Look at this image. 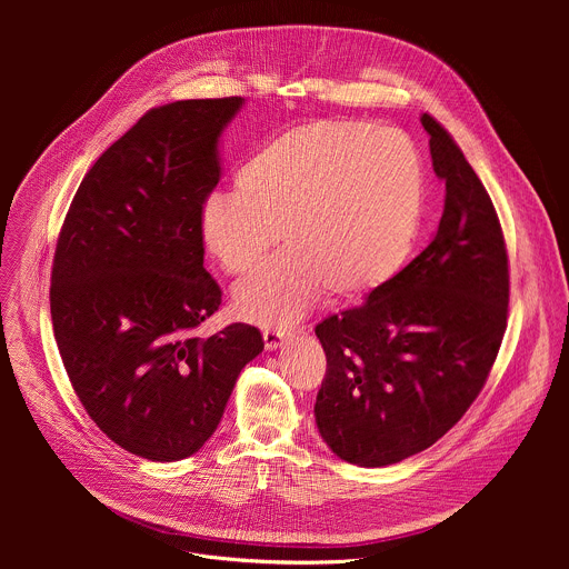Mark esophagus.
<instances>
[{"label":"esophagus","instance_id":"obj_1","mask_svg":"<svg viewBox=\"0 0 569 569\" xmlns=\"http://www.w3.org/2000/svg\"><path fill=\"white\" fill-rule=\"evenodd\" d=\"M288 333L286 331H277V329H268L263 331V342L268 351H277L279 347H283V342H288Z\"/></svg>","mask_w":569,"mask_h":569}]
</instances>
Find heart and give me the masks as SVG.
Masks as SVG:
<instances>
[{
  "mask_svg": "<svg viewBox=\"0 0 569 569\" xmlns=\"http://www.w3.org/2000/svg\"><path fill=\"white\" fill-rule=\"evenodd\" d=\"M238 193L200 209L209 254L229 272H252L279 240L288 248L233 292L242 319L292 323L323 290L360 295L408 257L423 209V167L389 128L317 121L261 146L236 176Z\"/></svg>",
  "mask_w": 569,
  "mask_h": 569,
  "instance_id": "1",
  "label": "heart"
}]
</instances>
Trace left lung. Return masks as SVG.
<instances>
[{
	"mask_svg": "<svg viewBox=\"0 0 569 569\" xmlns=\"http://www.w3.org/2000/svg\"><path fill=\"white\" fill-rule=\"evenodd\" d=\"M446 204L430 246L362 306L317 323L327 376L315 400L321 439L378 468L439 441L498 358L509 259L496 207L448 130L421 117Z\"/></svg>",
	"mask_w": 569,
	"mask_h": 569,
	"instance_id": "8db88e82",
	"label": "left lung"
}]
</instances>
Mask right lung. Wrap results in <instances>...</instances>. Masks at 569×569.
Masks as SVG:
<instances>
[{"label": "right lung", "instance_id": "obj_1", "mask_svg": "<svg viewBox=\"0 0 569 569\" xmlns=\"http://www.w3.org/2000/svg\"><path fill=\"white\" fill-rule=\"evenodd\" d=\"M246 103L148 110L80 182L51 270V321L71 387L123 450L180 461L216 432L261 331H196L220 306L200 209L220 180L218 141Z\"/></svg>", "mask_w": 569, "mask_h": 569}]
</instances>
